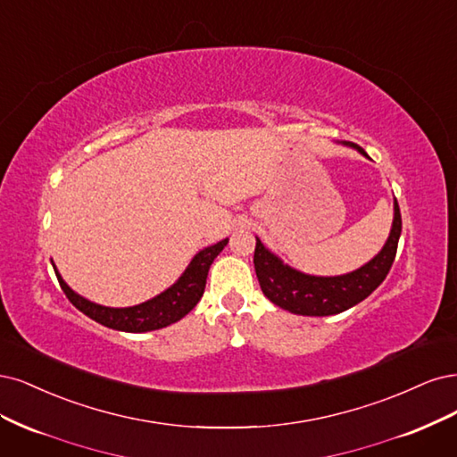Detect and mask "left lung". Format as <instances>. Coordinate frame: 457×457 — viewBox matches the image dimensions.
<instances>
[{
  "label": "left lung",
  "instance_id": "obj_1",
  "mask_svg": "<svg viewBox=\"0 0 457 457\" xmlns=\"http://www.w3.org/2000/svg\"><path fill=\"white\" fill-rule=\"evenodd\" d=\"M349 145L366 155L361 145ZM401 229V209L395 199L393 228L386 246L366 266L340 277H312L296 270H290L288 266H283V262L275 258L270 250H266L260 239H256L254 270L260 288L275 305L287 309L290 313L312 317L342 313L345 309L370 296L384 283L396 256Z\"/></svg>",
  "mask_w": 457,
  "mask_h": 457
}]
</instances>
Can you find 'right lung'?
Segmentation results:
<instances>
[{
  "label": "right lung",
  "instance_id": "1",
  "mask_svg": "<svg viewBox=\"0 0 457 457\" xmlns=\"http://www.w3.org/2000/svg\"><path fill=\"white\" fill-rule=\"evenodd\" d=\"M226 245H228V239L201 250V253L191 260L189 268L180 277L179 283L170 287L169 290H165L163 294H159L157 298L135 307L113 309V307L93 303L89 300L78 296V294L62 281V277L58 275L56 270L54 273L58 278V285H61V288L66 294V298L87 317H91L93 320L100 322V325L113 330L148 332V330H157V328L172 325V322L180 320L197 305V302L201 300L204 292V285H207L211 263L220 253H222Z\"/></svg>",
  "mask_w": 457,
  "mask_h": 457
}]
</instances>
